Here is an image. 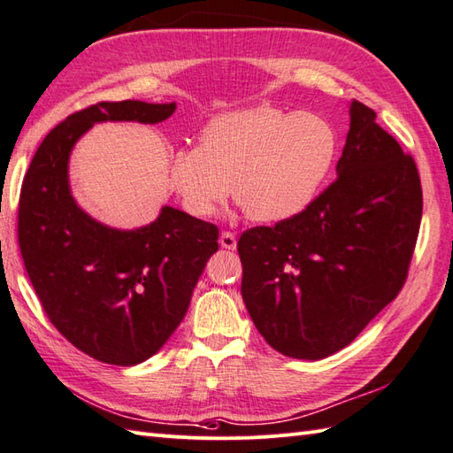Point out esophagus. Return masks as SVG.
<instances>
[{"instance_id":"obj_1","label":"esophagus","mask_w":453,"mask_h":453,"mask_svg":"<svg viewBox=\"0 0 453 453\" xmlns=\"http://www.w3.org/2000/svg\"><path fill=\"white\" fill-rule=\"evenodd\" d=\"M219 245H222L224 249L234 250L237 247L235 234H231V231H222V235H219Z\"/></svg>"}]
</instances>
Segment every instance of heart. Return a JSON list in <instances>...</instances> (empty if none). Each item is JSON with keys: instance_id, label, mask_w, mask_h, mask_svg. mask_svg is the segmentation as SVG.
Masks as SVG:
<instances>
[{"instance_id": "obj_1", "label": "heart", "mask_w": 453, "mask_h": 453, "mask_svg": "<svg viewBox=\"0 0 453 453\" xmlns=\"http://www.w3.org/2000/svg\"><path fill=\"white\" fill-rule=\"evenodd\" d=\"M338 150V131L319 113L235 110L210 119L201 144L173 152L170 187L196 218H212L234 191L252 222L278 224L314 201Z\"/></svg>"}]
</instances>
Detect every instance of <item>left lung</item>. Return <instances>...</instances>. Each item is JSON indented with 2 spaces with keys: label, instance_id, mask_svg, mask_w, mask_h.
Instances as JSON below:
<instances>
[{
  "label": "left lung",
  "instance_id": "8db88e82",
  "mask_svg": "<svg viewBox=\"0 0 453 453\" xmlns=\"http://www.w3.org/2000/svg\"><path fill=\"white\" fill-rule=\"evenodd\" d=\"M335 173L301 214L239 237L241 296L276 351L324 359L349 345L402 291L423 191L415 160L353 100Z\"/></svg>",
  "mask_w": 453,
  "mask_h": 453
}]
</instances>
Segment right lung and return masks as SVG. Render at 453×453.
I'll return each mask as SVG.
<instances>
[{
	"instance_id": "1",
	"label": "right lung",
	"mask_w": 453,
	"mask_h": 453,
	"mask_svg": "<svg viewBox=\"0 0 453 453\" xmlns=\"http://www.w3.org/2000/svg\"><path fill=\"white\" fill-rule=\"evenodd\" d=\"M175 102H100L71 113L42 141L19 198V247L50 322L108 365L131 366L162 349L181 324L218 227L164 206L152 224L115 229L77 204L69 187L73 146L94 123H160Z\"/></svg>"
}]
</instances>
